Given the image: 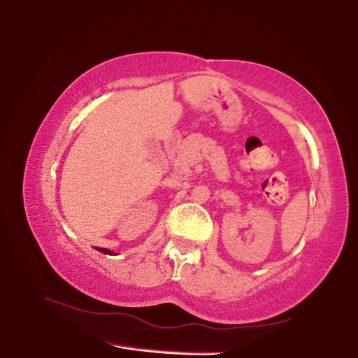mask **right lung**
<instances>
[{"mask_svg": "<svg viewBox=\"0 0 358 358\" xmlns=\"http://www.w3.org/2000/svg\"><path fill=\"white\" fill-rule=\"evenodd\" d=\"M96 250L101 251V252H104V254H113L110 250H106V248H96Z\"/></svg>", "mask_w": 358, "mask_h": 358, "instance_id": "add662e5", "label": "right lung"}]
</instances>
